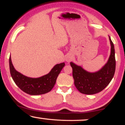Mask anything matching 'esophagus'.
Returning a JSON list of instances; mask_svg holds the SVG:
<instances>
[{
	"instance_id": "esophagus-1",
	"label": "esophagus",
	"mask_w": 125,
	"mask_h": 125,
	"mask_svg": "<svg viewBox=\"0 0 125 125\" xmlns=\"http://www.w3.org/2000/svg\"><path fill=\"white\" fill-rule=\"evenodd\" d=\"M73 59V55L72 54H67L65 56V61L67 62H71Z\"/></svg>"
}]
</instances>
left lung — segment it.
Listing matches in <instances>:
<instances>
[{
    "mask_svg": "<svg viewBox=\"0 0 125 125\" xmlns=\"http://www.w3.org/2000/svg\"><path fill=\"white\" fill-rule=\"evenodd\" d=\"M111 46L110 54L107 63L96 72H89L81 66L70 63L72 67L74 83L77 89L86 94H94L100 92L109 84L114 76L116 68L114 45L109 36Z\"/></svg>",
    "mask_w": 125,
    "mask_h": 125,
    "instance_id": "1",
    "label": "left lung"
}]
</instances>
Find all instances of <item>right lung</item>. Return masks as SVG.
<instances>
[{"instance_id": "add662e5", "label": "right lung", "mask_w": 125, "mask_h": 125, "mask_svg": "<svg viewBox=\"0 0 125 125\" xmlns=\"http://www.w3.org/2000/svg\"><path fill=\"white\" fill-rule=\"evenodd\" d=\"M64 65V62L56 64L49 73L37 78H33L26 76L17 71L13 65L10 56L9 58L10 72L13 80L22 91L31 95H39L51 91Z\"/></svg>"}]
</instances>
